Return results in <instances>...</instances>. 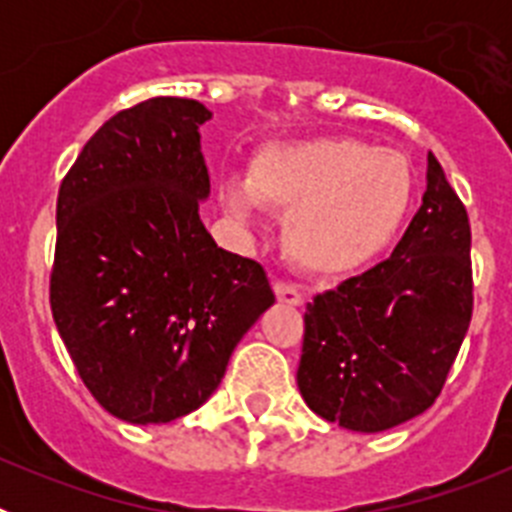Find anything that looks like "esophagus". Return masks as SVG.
I'll use <instances>...</instances> for the list:
<instances>
[{"label":"esophagus","mask_w":512,"mask_h":512,"mask_svg":"<svg viewBox=\"0 0 512 512\" xmlns=\"http://www.w3.org/2000/svg\"><path fill=\"white\" fill-rule=\"evenodd\" d=\"M274 292H277V300L284 302V305H295L297 307V305H302V302H305L302 292L292 282H282V279H277V282H274Z\"/></svg>","instance_id":"esophagus-1"}]
</instances>
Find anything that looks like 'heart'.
I'll return each instance as SVG.
<instances>
[{"label": "heart", "instance_id": "1", "mask_svg": "<svg viewBox=\"0 0 512 512\" xmlns=\"http://www.w3.org/2000/svg\"><path fill=\"white\" fill-rule=\"evenodd\" d=\"M413 200V169L400 151L366 140L277 143L253 156L246 184L230 182L223 205L253 225L259 202L284 217V248L300 269L338 277L361 269L395 238Z\"/></svg>", "mask_w": 512, "mask_h": 512}]
</instances>
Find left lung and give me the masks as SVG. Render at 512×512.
I'll return each instance as SVG.
<instances>
[{
  "label": "left lung",
  "mask_w": 512,
  "mask_h": 512,
  "mask_svg": "<svg viewBox=\"0 0 512 512\" xmlns=\"http://www.w3.org/2000/svg\"><path fill=\"white\" fill-rule=\"evenodd\" d=\"M469 251L467 207L428 153L423 205L390 259L307 305L297 387L312 413L377 433L431 408L472 320Z\"/></svg>",
  "instance_id": "left-lung-1"
}]
</instances>
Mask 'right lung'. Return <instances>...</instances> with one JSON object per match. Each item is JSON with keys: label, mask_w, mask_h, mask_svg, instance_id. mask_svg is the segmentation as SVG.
Segmentation results:
<instances>
[{"label": "right lung", "mask_w": 512, "mask_h": 512, "mask_svg": "<svg viewBox=\"0 0 512 512\" xmlns=\"http://www.w3.org/2000/svg\"><path fill=\"white\" fill-rule=\"evenodd\" d=\"M207 120L182 97L120 110L58 189L53 320L94 400L128 423L200 408L274 305L264 266L217 248L200 220Z\"/></svg>", "instance_id": "add662e5"}]
</instances>
